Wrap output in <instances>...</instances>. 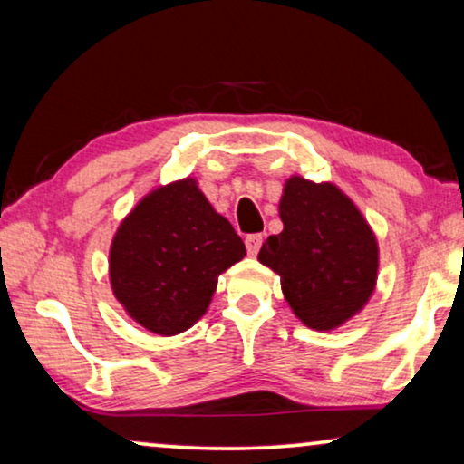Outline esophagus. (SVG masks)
Listing matches in <instances>:
<instances>
[{
	"mask_svg": "<svg viewBox=\"0 0 464 464\" xmlns=\"http://www.w3.org/2000/svg\"><path fill=\"white\" fill-rule=\"evenodd\" d=\"M260 246H263V233L246 235V247H247V254H250V256H256Z\"/></svg>",
	"mask_w": 464,
	"mask_h": 464,
	"instance_id": "esophagus-1",
	"label": "esophagus"
}]
</instances>
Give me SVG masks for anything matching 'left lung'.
I'll use <instances>...</instances> for the list:
<instances>
[{
    "instance_id": "8db88e82",
    "label": "left lung",
    "mask_w": 464,
    "mask_h": 464,
    "mask_svg": "<svg viewBox=\"0 0 464 464\" xmlns=\"http://www.w3.org/2000/svg\"><path fill=\"white\" fill-rule=\"evenodd\" d=\"M279 217L284 231L266 237L258 260L282 277L285 298L309 328H336L374 290V235L334 185H315L300 176L285 185Z\"/></svg>"
}]
</instances>
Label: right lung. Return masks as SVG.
Returning a JSON list of instances; mask_svg holds the SVG:
<instances>
[{"label": "right lung", "mask_w": 464, "mask_h": 464, "mask_svg": "<svg viewBox=\"0 0 464 464\" xmlns=\"http://www.w3.org/2000/svg\"><path fill=\"white\" fill-rule=\"evenodd\" d=\"M244 241L191 179L158 188L123 220L111 246V284L140 325L172 336L204 315L218 276Z\"/></svg>", "instance_id": "1"}]
</instances>
